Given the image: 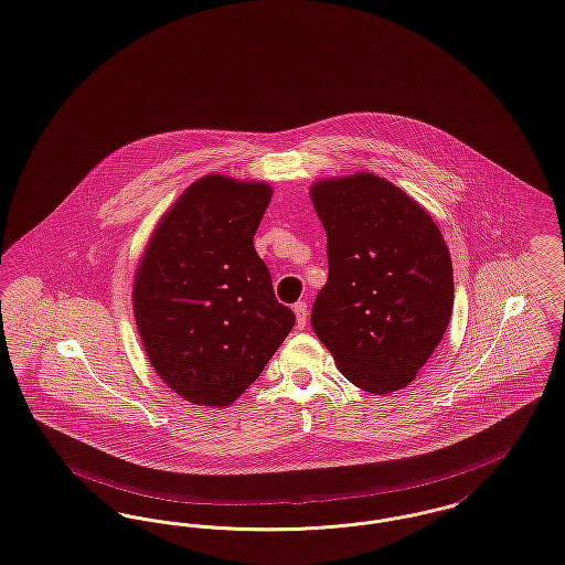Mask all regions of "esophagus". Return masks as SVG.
<instances>
[{"label":"esophagus","instance_id":"34e87169","mask_svg":"<svg viewBox=\"0 0 565 565\" xmlns=\"http://www.w3.org/2000/svg\"><path fill=\"white\" fill-rule=\"evenodd\" d=\"M295 313H297V327L305 329V324H307V302L299 300V302L295 305Z\"/></svg>","mask_w":565,"mask_h":565}]
</instances>
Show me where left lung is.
Masks as SVG:
<instances>
[{
    "mask_svg": "<svg viewBox=\"0 0 565 565\" xmlns=\"http://www.w3.org/2000/svg\"><path fill=\"white\" fill-rule=\"evenodd\" d=\"M329 279L311 327L339 371L371 395L405 388L448 329L452 263L431 215L371 172L311 185Z\"/></svg>",
    "mask_w": 565,
    "mask_h": 565,
    "instance_id": "obj_1",
    "label": "left lung"
}]
</instances>
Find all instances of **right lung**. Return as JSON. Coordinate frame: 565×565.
<instances>
[{"label": "right lung", "instance_id": "obj_1", "mask_svg": "<svg viewBox=\"0 0 565 565\" xmlns=\"http://www.w3.org/2000/svg\"><path fill=\"white\" fill-rule=\"evenodd\" d=\"M270 196L263 181L202 177L162 215L136 270L145 352L194 405H233L295 327L254 247Z\"/></svg>", "mask_w": 565, "mask_h": 565}]
</instances>
